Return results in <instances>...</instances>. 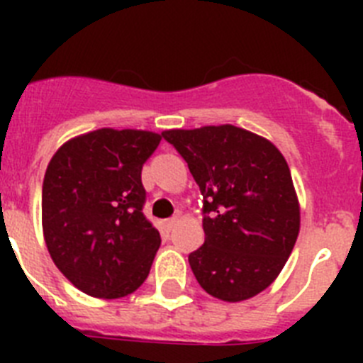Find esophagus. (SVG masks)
<instances>
[{
	"label": "esophagus",
	"mask_w": 363,
	"mask_h": 363,
	"mask_svg": "<svg viewBox=\"0 0 363 363\" xmlns=\"http://www.w3.org/2000/svg\"><path fill=\"white\" fill-rule=\"evenodd\" d=\"M178 221H179V216L169 218V220H165V227H167V229H169V230H171L172 227H174L176 223H178Z\"/></svg>",
	"instance_id": "1"
}]
</instances>
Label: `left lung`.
Listing matches in <instances>:
<instances>
[{
	"mask_svg": "<svg viewBox=\"0 0 363 363\" xmlns=\"http://www.w3.org/2000/svg\"><path fill=\"white\" fill-rule=\"evenodd\" d=\"M203 196L205 243L189 255L211 296L243 301L267 289L300 233V203L284 154L234 125L163 130Z\"/></svg>",
	"mask_w": 363,
	"mask_h": 363,
	"instance_id": "8db88e82",
	"label": "left lung"
}]
</instances>
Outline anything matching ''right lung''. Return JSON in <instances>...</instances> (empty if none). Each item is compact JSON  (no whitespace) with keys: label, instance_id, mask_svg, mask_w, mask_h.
<instances>
[{"label":"right lung","instance_id":"add662e5","mask_svg":"<svg viewBox=\"0 0 363 363\" xmlns=\"http://www.w3.org/2000/svg\"><path fill=\"white\" fill-rule=\"evenodd\" d=\"M162 134L98 129L63 143L41 191V225L63 277L89 296L123 298L147 280L158 229L143 216L142 167Z\"/></svg>","mask_w":363,"mask_h":363}]
</instances>
